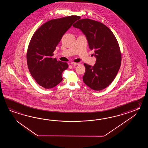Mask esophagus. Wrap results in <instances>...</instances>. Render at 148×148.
I'll return each instance as SVG.
<instances>
[{
	"mask_svg": "<svg viewBox=\"0 0 148 148\" xmlns=\"http://www.w3.org/2000/svg\"><path fill=\"white\" fill-rule=\"evenodd\" d=\"M71 64L73 66H77V65L80 64V63H79V62H72Z\"/></svg>",
	"mask_w": 148,
	"mask_h": 148,
	"instance_id": "obj_1",
	"label": "esophagus"
}]
</instances>
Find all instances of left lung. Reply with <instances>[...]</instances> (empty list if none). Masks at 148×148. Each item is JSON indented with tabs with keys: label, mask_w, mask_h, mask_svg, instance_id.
Masks as SVG:
<instances>
[{
	"label": "left lung",
	"mask_w": 148,
	"mask_h": 148,
	"mask_svg": "<svg viewBox=\"0 0 148 148\" xmlns=\"http://www.w3.org/2000/svg\"><path fill=\"white\" fill-rule=\"evenodd\" d=\"M73 26L86 35L96 58L94 66L84 63L83 81L94 90L104 89L113 81L121 66L122 56L116 38L106 25L94 20L80 19Z\"/></svg>",
	"instance_id": "8db88e82"
}]
</instances>
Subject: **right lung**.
<instances>
[{
  "mask_svg": "<svg viewBox=\"0 0 148 148\" xmlns=\"http://www.w3.org/2000/svg\"><path fill=\"white\" fill-rule=\"evenodd\" d=\"M80 16H69L51 19L38 28L32 36L27 51V63L32 76L41 87L50 89L62 80L66 62L52 58L61 38Z\"/></svg>",
  "mask_w": 148,
  "mask_h": 148,
  "instance_id": "right-lung-1",
  "label": "right lung"
}]
</instances>
